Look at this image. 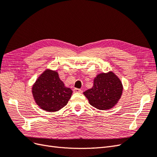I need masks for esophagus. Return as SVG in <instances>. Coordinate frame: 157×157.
Returning <instances> with one entry per match:
<instances>
[{
    "label": "esophagus",
    "instance_id": "obj_1",
    "mask_svg": "<svg viewBox=\"0 0 157 157\" xmlns=\"http://www.w3.org/2000/svg\"><path fill=\"white\" fill-rule=\"evenodd\" d=\"M73 91L75 93H82V90L81 89H78V88H74Z\"/></svg>",
    "mask_w": 157,
    "mask_h": 157
}]
</instances>
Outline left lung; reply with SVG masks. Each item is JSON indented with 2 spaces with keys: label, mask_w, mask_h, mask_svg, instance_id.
Segmentation results:
<instances>
[{
  "label": "left lung",
  "mask_w": 157,
  "mask_h": 157,
  "mask_svg": "<svg viewBox=\"0 0 157 157\" xmlns=\"http://www.w3.org/2000/svg\"><path fill=\"white\" fill-rule=\"evenodd\" d=\"M123 90L121 80L112 71L100 73L94 78V86L83 94L89 103L99 110L113 108L119 100Z\"/></svg>",
  "instance_id": "left-lung-1"
}]
</instances>
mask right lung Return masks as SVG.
<instances>
[{
  "label": "right lung",
  "mask_w": 157,
  "mask_h": 157,
  "mask_svg": "<svg viewBox=\"0 0 157 157\" xmlns=\"http://www.w3.org/2000/svg\"><path fill=\"white\" fill-rule=\"evenodd\" d=\"M32 93L40 109L55 112L67 105L73 91L65 86L56 71L46 69L33 84Z\"/></svg>",
  "instance_id": "obj_1"
}]
</instances>
